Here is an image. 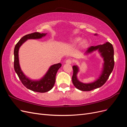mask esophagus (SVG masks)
I'll return each instance as SVG.
<instances>
[{
    "instance_id": "1",
    "label": "esophagus",
    "mask_w": 127,
    "mask_h": 127,
    "mask_svg": "<svg viewBox=\"0 0 127 127\" xmlns=\"http://www.w3.org/2000/svg\"><path fill=\"white\" fill-rule=\"evenodd\" d=\"M66 63L67 64H71L72 63V60L70 59H68L66 61Z\"/></svg>"
}]
</instances>
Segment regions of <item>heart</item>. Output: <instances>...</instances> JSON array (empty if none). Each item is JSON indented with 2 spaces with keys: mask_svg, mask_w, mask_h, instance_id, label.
Instances as JSON below:
<instances>
[{
  "mask_svg": "<svg viewBox=\"0 0 127 127\" xmlns=\"http://www.w3.org/2000/svg\"><path fill=\"white\" fill-rule=\"evenodd\" d=\"M80 40V37H77V38H76V39H75L74 40H73L72 43L73 44L75 45V44H76ZM87 45V41L86 40H83L81 42V43H80V46L81 47H82V48L85 47Z\"/></svg>",
  "mask_w": 127,
  "mask_h": 127,
  "instance_id": "b5f03b06",
  "label": "heart"
}]
</instances>
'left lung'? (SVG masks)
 <instances>
[{
	"instance_id": "8db88e82",
	"label": "left lung",
	"mask_w": 127,
	"mask_h": 127,
	"mask_svg": "<svg viewBox=\"0 0 127 127\" xmlns=\"http://www.w3.org/2000/svg\"><path fill=\"white\" fill-rule=\"evenodd\" d=\"M96 35V34H95V35ZM96 50H98L101 53L104 63L103 64V69L102 74L96 81L89 84H84L79 82L77 78V74L79 71L78 68L77 66H72L73 75L72 82L74 85L80 91H90L101 87L105 83L113 69L114 61V49L112 44L109 42H106L105 43L102 45L91 46L88 48L86 53H91Z\"/></svg>"
}]
</instances>
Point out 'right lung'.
I'll return each instance as SVG.
<instances>
[{"instance_id":"1","label":"right lung","mask_w":127,"mask_h":127,"mask_svg":"<svg viewBox=\"0 0 127 127\" xmlns=\"http://www.w3.org/2000/svg\"><path fill=\"white\" fill-rule=\"evenodd\" d=\"M46 35L45 33H40L39 32H34L22 37L16 44L14 48V67L15 72H16L22 84L27 88L34 92L39 93H45L51 90L55 85L56 81V74L59 69L61 67L60 63L51 66L44 76L40 80H34L29 79L21 69L19 64L18 50L21 45L28 39H40Z\"/></svg>"}]
</instances>
